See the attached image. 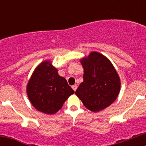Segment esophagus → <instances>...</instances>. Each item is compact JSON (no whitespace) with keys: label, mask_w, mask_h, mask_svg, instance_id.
Here are the masks:
<instances>
[{"label":"esophagus","mask_w":146,"mask_h":146,"mask_svg":"<svg viewBox=\"0 0 146 146\" xmlns=\"http://www.w3.org/2000/svg\"><path fill=\"white\" fill-rule=\"evenodd\" d=\"M72 89H73V90H74V91H76V90H77V86L75 84V85H74V86H72Z\"/></svg>","instance_id":"1"}]
</instances>
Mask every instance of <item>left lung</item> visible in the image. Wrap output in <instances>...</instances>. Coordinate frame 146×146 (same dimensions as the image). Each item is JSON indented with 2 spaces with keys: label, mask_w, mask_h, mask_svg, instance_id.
I'll use <instances>...</instances> for the list:
<instances>
[{
  "label": "left lung",
  "mask_w": 146,
  "mask_h": 146,
  "mask_svg": "<svg viewBox=\"0 0 146 146\" xmlns=\"http://www.w3.org/2000/svg\"><path fill=\"white\" fill-rule=\"evenodd\" d=\"M83 82L75 94L86 108L99 112L115 100L121 88L119 77L109 60L104 55L92 52L81 60Z\"/></svg>",
  "instance_id": "left-lung-1"
}]
</instances>
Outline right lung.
<instances>
[{
	"mask_svg": "<svg viewBox=\"0 0 146 146\" xmlns=\"http://www.w3.org/2000/svg\"><path fill=\"white\" fill-rule=\"evenodd\" d=\"M74 91L66 80L58 74L57 69L49 61L37 66L27 86L30 101L38 111L54 114Z\"/></svg>",
	"mask_w": 146,
	"mask_h": 146,
	"instance_id": "add662e5",
	"label": "right lung"
}]
</instances>
